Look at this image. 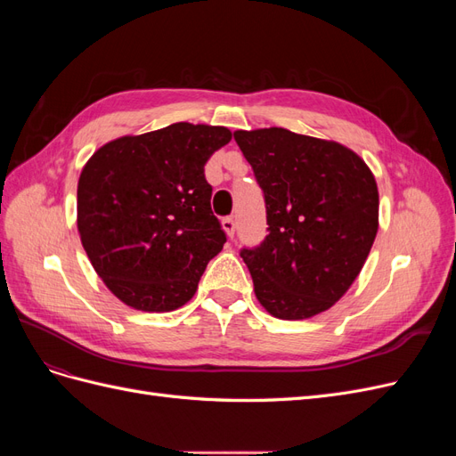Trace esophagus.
I'll return each instance as SVG.
<instances>
[{
	"mask_svg": "<svg viewBox=\"0 0 456 456\" xmlns=\"http://www.w3.org/2000/svg\"><path fill=\"white\" fill-rule=\"evenodd\" d=\"M223 230L228 233V238H233V232H236V223H233L232 216L223 218Z\"/></svg>",
	"mask_w": 456,
	"mask_h": 456,
	"instance_id": "obj_1",
	"label": "esophagus"
}]
</instances>
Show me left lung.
I'll list each match as a JSON object with an SVG mask.
<instances>
[{
    "label": "left lung",
    "instance_id": "obj_1",
    "mask_svg": "<svg viewBox=\"0 0 456 456\" xmlns=\"http://www.w3.org/2000/svg\"><path fill=\"white\" fill-rule=\"evenodd\" d=\"M265 191L268 236L241 258L255 295L280 320H308L360 275L379 230L367 163L335 141L283 127L233 133Z\"/></svg>",
    "mask_w": 456,
    "mask_h": 456
}]
</instances>
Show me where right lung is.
Instances as JSON below:
<instances>
[{
    "label": "right lung",
    "mask_w": 456,
    "mask_h": 456,
    "mask_svg": "<svg viewBox=\"0 0 456 456\" xmlns=\"http://www.w3.org/2000/svg\"><path fill=\"white\" fill-rule=\"evenodd\" d=\"M226 127L173 123L101 146L77 183V232L94 272L123 305L171 312L194 297L226 233L203 167Z\"/></svg>",
    "instance_id": "right-lung-1"
}]
</instances>
